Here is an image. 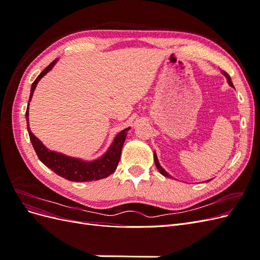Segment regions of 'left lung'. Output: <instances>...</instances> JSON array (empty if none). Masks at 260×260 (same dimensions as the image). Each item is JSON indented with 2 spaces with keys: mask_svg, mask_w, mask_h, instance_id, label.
Masks as SVG:
<instances>
[{
  "mask_svg": "<svg viewBox=\"0 0 260 260\" xmlns=\"http://www.w3.org/2000/svg\"><path fill=\"white\" fill-rule=\"evenodd\" d=\"M222 74L226 77V79H228V82H229V84L231 85V86H233V83L231 82V78H230V76L229 75H228L225 72H222ZM154 161H155V165H156V167H157V169H158L159 170V172H160V174L162 175V176H165V177H168V178H172L169 174H167V172L166 171H165V169L160 166V165H159V162H158V159H157V156H156V154H154ZM207 181H209V180H207Z\"/></svg>",
  "mask_w": 260,
  "mask_h": 260,
  "instance_id": "obj_1",
  "label": "left lung"
}]
</instances>
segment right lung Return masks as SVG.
Here are the masks:
<instances>
[{"instance_id":"add662e5","label":"right lung","mask_w":260,"mask_h":260,"mask_svg":"<svg viewBox=\"0 0 260 260\" xmlns=\"http://www.w3.org/2000/svg\"><path fill=\"white\" fill-rule=\"evenodd\" d=\"M57 59L53 60L51 64L46 67L43 72L37 77V79L34 81L32 86H31L29 101L32 98L34 91L37 86V83L41 78L52 69L55 62ZM28 109L29 103L26 111V119H27V129L29 132V138L35 151L40 159L46 167L53 170L55 174L65 178L69 181H74V182H86V181H94L100 180L108 177L112 175L116 170L117 165L119 162L120 156H121V149L124 143L125 137H127V131L130 128L122 130L116 136L113 144L109 147L108 151L101 157V158L94 160V161H83L78 158H73V157H68L62 155L60 153H56L53 151H49L39 140L34 133L29 129V121H28Z\"/></svg>"}]
</instances>
